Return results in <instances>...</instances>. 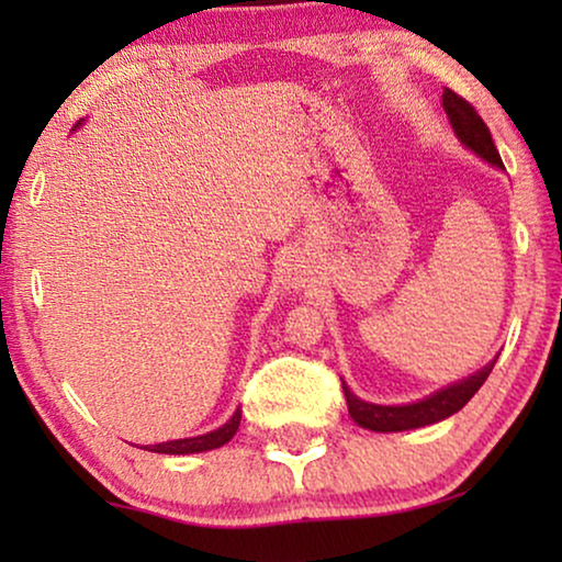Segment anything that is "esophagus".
<instances>
[{"instance_id": "1", "label": "esophagus", "mask_w": 562, "mask_h": 562, "mask_svg": "<svg viewBox=\"0 0 562 562\" xmlns=\"http://www.w3.org/2000/svg\"><path fill=\"white\" fill-rule=\"evenodd\" d=\"M286 276H283V281H286L289 289H306L310 286V271H306V266L302 263V260H291V263L286 266V271H283Z\"/></svg>"}]
</instances>
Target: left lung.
Returning <instances> with one entry per match:
<instances>
[{
  "label": "left lung",
  "mask_w": 562,
  "mask_h": 562,
  "mask_svg": "<svg viewBox=\"0 0 562 562\" xmlns=\"http://www.w3.org/2000/svg\"><path fill=\"white\" fill-rule=\"evenodd\" d=\"M442 110H445V114H448V120H450L452 130H456L458 140L463 143L468 150H473L475 156L483 158L491 166L504 168L502 156H498L494 137H491L486 122L479 117V112H475L463 97H458L456 91L445 89L442 91ZM496 358L491 360V363L483 366L481 371H475L473 375H465V379L450 383V386L435 391V394L419 398V402L391 404V406L371 404V402H363V398L352 394L348 383L342 381L345 402H348V412H350L352 422L363 429H373V432H404V429L435 425V422L452 417V414L460 412L468 402H471L475 391L483 386V381H486L488 373L494 371Z\"/></svg>",
  "instance_id": "8db88e82"
}]
</instances>
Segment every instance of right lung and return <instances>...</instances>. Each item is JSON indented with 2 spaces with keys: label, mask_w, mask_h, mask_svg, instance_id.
I'll return each mask as SVG.
<instances>
[{
  "label": "right lung",
  "mask_w": 562,
  "mask_h": 562,
  "mask_svg": "<svg viewBox=\"0 0 562 562\" xmlns=\"http://www.w3.org/2000/svg\"><path fill=\"white\" fill-rule=\"evenodd\" d=\"M79 125H81V122H79ZM79 125H76V127H79ZM240 417H243V409H235L233 417H229L222 427L212 429V432L196 435V437H183V440H171V442L145 445L143 450L164 452V456H191V452H206V450L222 448V445L233 440L237 427H240Z\"/></svg>",
  "instance_id": "obj_1"
}]
</instances>
